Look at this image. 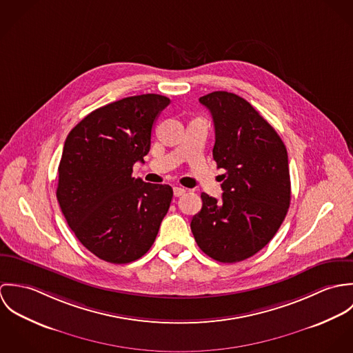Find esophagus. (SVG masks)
<instances>
[{
    "label": "esophagus",
    "mask_w": 353,
    "mask_h": 353,
    "mask_svg": "<svg viewBox=\"0 0 353 353\" xmlns=\"http://www.w3.org/2000/svg\"><path fill=\"white\" fill-rule=\"evenodd\" d=\"M186 193V189H183V188H181V186H175L174 188V196L175 197H181V196H183Z\"/></svg>",
    "instance_id": "esophagus-1"
}]
</instances>
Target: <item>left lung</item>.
Here are the masks:
<instances>
[{"mask_svg": "<svg viewBox=\"0 0 353 353\" xmlns=\"http://www.w3.org/2000/svg\"><path fill=\"white\" fill-rule=\"evenodd\" d=\"M214 123L213 159L221 175V201L202 193L190 223L199 248L234 263L263 249L284 221L291 202L287 148L252 104L216 91L200 98Z\"/></svg>", "mask_w": 353, "mask_h": 353, "instance_id": "left-lung-1", "label": "left lung"}]
</instances>
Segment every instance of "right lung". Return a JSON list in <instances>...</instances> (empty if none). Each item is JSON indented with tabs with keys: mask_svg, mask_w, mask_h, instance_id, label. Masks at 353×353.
<instances>
[{
	"mask_svg": "<svg viewBox=\"0 0 353 353\" xmlns=\"http://www.w3.org/2000/svg\"><path fill=\"white\" fill-rule=\"evenodd\" d=\"M170 104L156 94L97 108L68 134L57 200L81 245L103 261L129 263L151 249L172 189L133 178L151 148L153 123Z\"/></svg>",
	"mask_w": 353,
	"mask_h": 353,
	"instance_id": "obj_1",
	"label": "right lung"
}]
</instances>
